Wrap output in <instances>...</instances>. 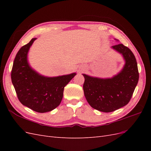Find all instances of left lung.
Listing matches in <instances>:
<instances>
[{
	"label": "left lung",
	"mask_w": 151,
	"mask_h": 151,
	"mask_svg": "<svg viewBox=\"0 0 151 151\" xmlns=\"http://www.w3.org/2000/svg\"><path fill=\"white\" fill-rule=\"evenodd\" d=\"M111 48L122 54L125 61L118 74L106 79L83 74L86 100L91 107L105 113L115 111L129 103L139 78L137 63L131 50L123 44Z\"/></svg>",
	"instance_id": "8db88e82"
}]
</instances>
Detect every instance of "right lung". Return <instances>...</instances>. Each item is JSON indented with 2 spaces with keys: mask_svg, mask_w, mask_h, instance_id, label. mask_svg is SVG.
Segmentation results:
<instances>
[{
  "mask_svg": "<svg viewBox=\"0 0 151 151\" xmlns=\"http://www.w3.org/2000/svg\"><path fill=\"white\" fill-rule=\"evenodd\" d=\"M36 38L22 47L16 54L11 80L19 101L32 110L45 113L60 104L64 87L76 73L57 77H45L32 68L28 62L29 50Z\"/></svg>",
  "mask_w": 151,
  "mask_h": 151,
  "instance_id": "add662e5",
  "label": "right lung"
}]
</instances>
